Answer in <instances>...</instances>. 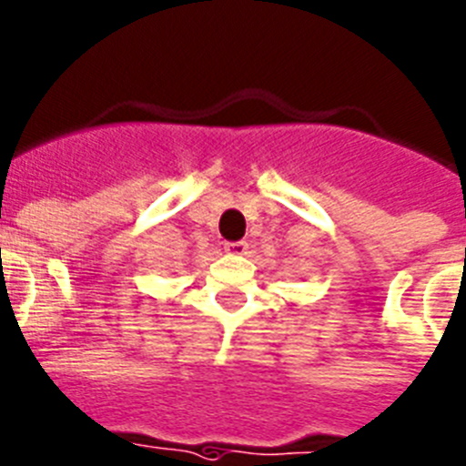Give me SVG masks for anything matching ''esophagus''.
I'll return each instance as SVG.
<instances>
[{"label": "esophagus", "instance_id": "34e87169", "mask_svg": "<svg viewBox=\"0 0 466 466\" xmlns=\"http://www.w3.org/2000/svg\"><path fill=\"white\" fill-rule=\"evenodd\" d=\"M224 249L228 251V254H245L247 251V242L245 240H238V242H226Z\"/></svg>", "mask_w": 466, "mask_h": 466}]
</instances>
